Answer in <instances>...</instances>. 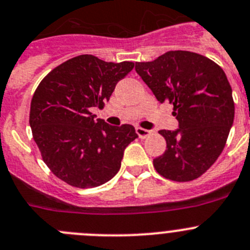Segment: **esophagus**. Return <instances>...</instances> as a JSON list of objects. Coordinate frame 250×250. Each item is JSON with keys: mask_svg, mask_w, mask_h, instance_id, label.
<instances>
[{"mask_svg": "<svg viewBox=\"0 0 250 250\" xmlns=\"http://www.w3.org/2000/svg\"><path fill=\"white\" fill-rule=\"evenodd\" d=\"M136 132H137V134L139 136V138H142V139H144V138H146L148 136H150V133H151L149 129H144V128H141V127H137Z\"/></svg>", "mask_w": 250, "mask_h": 250, "instance_id": "esophagus-1", "label": "esophagus"}]
</instances>
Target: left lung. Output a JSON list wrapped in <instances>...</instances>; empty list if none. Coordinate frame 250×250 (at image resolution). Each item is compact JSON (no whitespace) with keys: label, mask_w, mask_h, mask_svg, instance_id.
<instances>
[{"label":"left lung","mask_w":250,"mask_h":250,"mask_svg":"<svg viewBox=\"0 0 250 250\" xmlns=\"http://www.w3.org/2000/svg\"><path fill=\"white\" fill-rule=\"evenodd\" d=\"M136 71L160 104H174L175 130H159L167 150L153 160L162 176L191 181L220 157L234 120L232 88L225 71L204 55L167 51Z\"/></svg>","instance_id":"left-lung-1"}]
</instances>
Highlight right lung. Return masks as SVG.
<instances>
[{
    "label": "right lung",
    "instance_id": "1",
    "mask_svg": "<svg viewBox=\"0 0 250 250\" xmlns=\"http://www.w3.org/2000/svg\"><path fill=\"white\" fill-rule=\"evenodd\" d=\"M133 67L79 55L51 70L37 87L29 114L33 138L44 163L69 185L96 188L111 180L125 149L138 137L133 125H107L92 113Z\"/></svg>",
    "mask_w": 250,
    "mask_h": 250
}]
</instances>
